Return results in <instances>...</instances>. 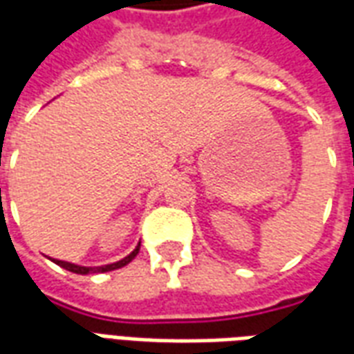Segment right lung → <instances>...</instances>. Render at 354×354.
I'll use <instances>...</instances> for the list:
<instances>
[{
  "label": "right lung",
  "mask_w": 354,
  "mask_h": 354,
  "mask_svg": "<svg viewBox=\"0 0 354 354\" xmlns=\"http://www.w3.org/2000/svg\"><path fill=\"white\" fill-rule=\"evenodd\" d=\"M140 250V245L132 250L127 258H123L121 261H115V263H109V266H102V267H81V266H73V263H68V261H60V260H53L57 266L64 267L68 271H72L75 274H91V273H108V271H113V269H119V267H124L127 263H131L134 258H136V254Z\"/></svg>",
  "instance_id": "1"
}]
</instances>
